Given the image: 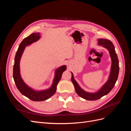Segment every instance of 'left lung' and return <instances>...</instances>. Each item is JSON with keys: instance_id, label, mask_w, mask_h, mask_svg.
I'll return each instance as SVG.
<instances>
[{"instance_id": "left-lung-1", "label": "left lung", "mask_w": 131, "mask_h": 131, "mask_svg": "<svg viewBox=\"0 0 131 131\" xmlns=\"http://www.w3.org/2000/svg\"><path fill=\"white\" fill-rule=\"evenodd\" d=\"M98 44L105 47L109 51L110 57L112 58V64L111 68L110 74L108 80L104 86L96 93H89L84 91L80 88L77 81L74 80L73 74L72 73V81L74 86L77 93L81 98L89 101H96L101 98L103 96L109 93L113 89L117 80L118 72H119V65L117 54L115 50V47L112 42L109 40L100 39L98 40Z\"/></svg>"}]
</instances>
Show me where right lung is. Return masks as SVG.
<instances>
[{
    "instance_id": "right-lung-1",
    "label": "right lung",
    "mask_w": 131,
    "mask_h": 131,
    "mask_svg": "<svg viewBox=\"0 0 131 131\" xmlns=\"http://www.w3.org/2000/svg\"><path fill=\"white\" fill-rule=\"evenodd\" d=\"M40 38V33H36L30 34L29 36L23 39L19 44L15 57V62L13 68V78L17 88L23 95L30 99L33 101L40 102L45 101L50 98L56 93L57 85L61 80L62 73L66 70V66H63L56 69L55 72V77L52 83V85L49 89L35 91L29 88L23 82L19 73V61L26 46L31 43L37 41Z\"/></svg>"
}]
</instances>
